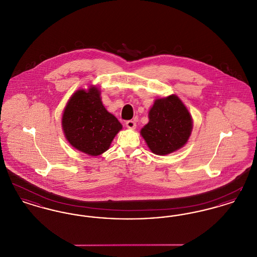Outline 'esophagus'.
Wrapping results in <instances>:
<instances>
[{
	"instance_id": "esophagus-1",
	"label": "esophagus",
	"mask_w": 257,
	"mask_h": 257,
	"mask_svg": "<svg viewBox=\"0 0 257 257\" xmlns=\"http://www.w3.org/2000/svg\"><path fill=\"white\" fill-rule=\"evenodd\" d=\"M137 126V124L135 122L134 120H128L126 121V127L129 129H135Z\"/></svg>"
}]
</instances>
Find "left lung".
<instances>
[{
	"label": "left lung",
	"mask_w": 257,
	"mask_h": 257,
	"mask_svg": "<svg viewBox=\"0 0 257 257\" xmlns=\"http://www.w3.org/2000/svg\"><path fill=\"white\" fill-rule=\"evenodd\" d=\"M193 128L192 116L176 95L157 99L149 110V122L141 134L150 150L167 155L187 143Z\"/></svg>",
	"instance_id": "obj_1"
}]
</instances>
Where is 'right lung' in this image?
<instances>
[{
	"instance_id": "right-lung-1",
	"label": "right lung",
	"mask_w": 257,
	"mask_h": 257,
	"mask_svg": "<svg viewBox=\"0 0 257 257\" xmlns=\"http://www.w3.org/2000/svg\"><path fill=\"white\" fill-rule=\"evenodd\" d=\"M61 123L69 144L91 156L108 150L122 128L117 118L105 109L100 91L94 86L74 93L64 109Z\"/></svg>"
}]
</instances>
